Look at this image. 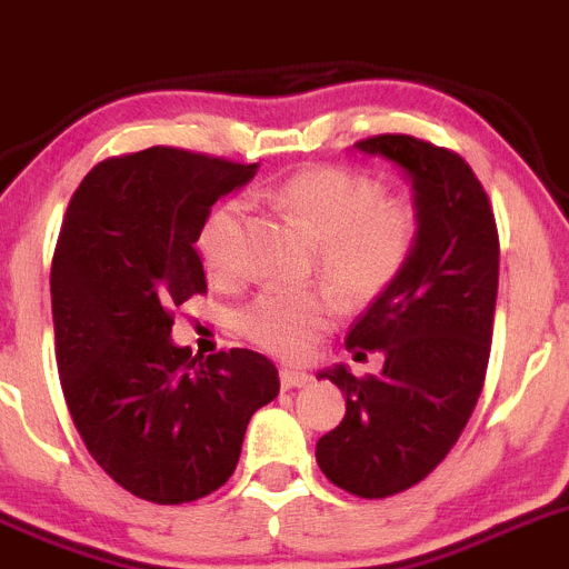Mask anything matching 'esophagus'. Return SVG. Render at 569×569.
<instances>
[{"label": "esophagus", "instance_id": "esophagus-1", "mask_svg": "<svg viewBox=\"0 0 569 569\" xmlns=\"http://www.w3.org/2000/svg\"><path fill=\"white\" fill-rule=\"evenodd\" d=\"M311 381V376L306 370H291V368H280V387L283 390H291V387H306Z\"/></svg>", "mask_w": 569, "mask_h": 569}]
</instances>
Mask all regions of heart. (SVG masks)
Listing matches in <instances>:
<instances>
[{
	"mask_svg": "<svg viewBox=\"0 0 569 569\" xmlns=\"http://www.w3.org/2000/svg\"><path fill=\"white\" fill-rule=\"evenodd\" d=\"M274 201L317 241L315 263L350 302L385 295L412 260L421 219L407 199L385 196L379 179L339 164H315L291 173L274 190ZM243 204L221 201L201 221L196 249L216 280H236L238 230ZM339 317L331 286L260 291L236 315V331L274 357L300 359Z\"/></svg>",
	"mask_w": 569,
	"mask_h": 569,
	"instance_id": "heart-1",
	"label": "heart"
}]
</instances>
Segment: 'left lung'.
Returning a JSON list of instances; mask_svg holds the SVG:
<instances>
[{"instance_id": "obj_1", "label": "left lung", "mask_w": 569, "mask_h": 569, "mask_svg": "<svg viewBox=\"0 0 569 569\" xmlns=\"http://www.w3.org/2000/svg\"><path fill=\"white\" fill-rule=\"evenodd\" d=\"M357 148L410 173L421 230L405 274L345 339L357 359L381 350V373L353 376L342 365L320 373L345 392V418L317 440V463L333 486L381 500L421 482L469 423L491 353L500 236L460 153L410 134H376Z\"/></svg>"}]
</instances>
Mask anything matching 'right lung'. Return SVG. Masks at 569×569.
Masks as SVG:
<instances>
[{"label": "right lung", "mask_w": 569, "mask_h": 569, "mask_svg": "<svg viewBox=\"0 0 569 569\" xmlns=\"http://www.w3.org/2000/svg\"><path fill=\"white\" fill-rule=\"evenodd\" d=\"M254 168L168 146L109 157L58 232L50 291L69 416L100 469L157 506L224 486L249 418L280 390L254 350L199 359L171 342L173 309L207 291L201 221Z\"/></svg>", "instance_id": "add662e5"}]
</instances>
